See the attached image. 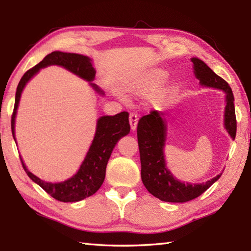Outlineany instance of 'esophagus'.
<instances>
[{"mask_svg":"<svg viewBox=\"0 0 251 251\" xmlns=\"http://www.w3.org/2000/svg\"><path fill=\"white\" fill-rule=\"evenodd\" d=\"M129 124L132 130H135L137 128V124H138V114L135 113V112H131L129 114Z\"/></svg>","mask_w":251,"mask_h":251,"instance_id":"34e87169","label":"esophagus"}]
</instances>
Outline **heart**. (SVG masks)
<instances>
[{
	"label": "heart",
	"instance_id": "heart-1",
	"mask_svg": "<svg viewBox=\"0 0 251 251\" xmlns=\"http://www.w3.org/2000/svg\"><path fill=\"white\" fill-rule=\"evenodd\" d=\"M167 73L163 70H154L149 73L146 77L138 79L137 82L130 84L129 90L131 93L140 96H147L153 94L161 84L165 81Z\"/></svg>",
	"mask_w": 251,
	"mask_h": 251
}]
</instances>
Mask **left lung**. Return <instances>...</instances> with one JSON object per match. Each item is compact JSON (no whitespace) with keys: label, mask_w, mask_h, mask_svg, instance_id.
Instances as JSON below:
<instances>
[{"label":"left lung","mask_w":251,"mask_h":251,"mask_svg":"<svg viewBox=\"0 0 251 251\" xmlns=\"http://www.w3.org/2000/svg\"><path fill=\"white\" fill-rule=\"evenodd\" d=\"M195 76L201 85L222 89L226 94L225 125L231 137L236 136V115L234 96L230 87L222 77L211 70L204 61L192 58ZM162 112L153 110L150 114L142 116L138 122L137 137L141 162V179L147 190L157 199L169 202H185L196 199L210 188L221 177L207 181L206 183L191 184L180 182L174 178L165 163L163 149L166 136V125Z\"/></svg>","instance_id":"left-lung-1"}]
</instances>
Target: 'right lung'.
I'll list each match as a JSON object with an SVG mask.
<instances>
[{"label": "right lung", "instance_id": "1", "mask_svg": "<svg viewBox=\"0 0 251 251\" xmlns=\"http://www.w3.org/2000/svg\"><path fill=\"white\" fill-rule=\"evenodd\" d=\"M50 65H58L66 68L67 70L73 72L88 82L93 81L95 77V69L90 63V59L86 56L62 51H52L51 54L47 55L36 66L29 69L21 77L18 84L15 97L14 111L12 114V132L14 138L16 111L18 108L21 92H23L24 87L29 79L36 72H39L41 68H45ZM93 87H95L97 92H100V89L95 84H93ZM128 116V112L124 111L114 116L100 117L97 122L96 135L87 155L85 157L81 167H79L78 172L72 178L60 183L45 182V181L35 177L33 174H31L25 166L23 159L20 158L25 172L29 176L30 179L39 184L46 193H49L51 197H54L55 200L59 201H78L86 199L88 196H92L103 183L106 164H108L116 142L123 136L128 134L130 130Z\"/></svg>", "mask_w": 251, "mask_h": 251}]
</instances>
